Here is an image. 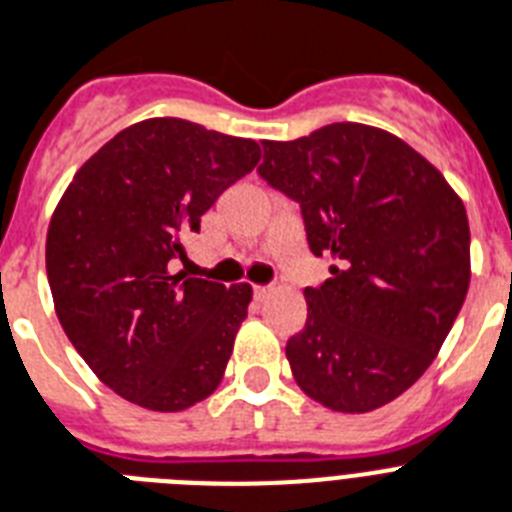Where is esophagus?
Returning a JSON list of instances; mask_svg holds the SVG:
<instances>
[{
  "mask_svg": "<svg viewBox=\"0 0 512 512\" xmlns=\"http://www.w3.org/2000/svg\"><path fill=\"white\" fill-rule=\"evenodd\" d=\"M252 292H255V300H265V295H268V287H260V284H255V287H252Z\"/></svg>",
  "mask_w": 512,
  "mask_h": 512,
  "instance_id": "esophagus-1",
  "label": "esophagus"
}]
</instances>
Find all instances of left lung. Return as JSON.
I'll list each match as a JSON object with an SVG mask.
<instances>
[{"label": "left lung", "mask_w": 512, "mask_h": 512, "mask_svg": "<svg viewBox=\"0 0 512 512\" xmlns=\"http://www.w3.org/2000/svg\"><path fill=\"white\" fill-rule=\"evenodd\" d=\"M265 183L300 204L308 247L332 255L287 342L305 396L332 412L380 409L420 380L470 284L465 204L433 164L369 124L263 140Z\"/></svg>", "instance_id": "1"}]
</instances>
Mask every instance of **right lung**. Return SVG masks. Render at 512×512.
Instances as JSON below:
<instances>
[{"mask_svg":"<svg viewBox=\"0 0 512 512\" xmlns=\"http://www.w3.org/2000/svg\"><path fill=\"white\" fill-rule=\"evenodd\" d=\"M257 162L255 140L146 119L90 156L58 201L44 257L60 327L132 404L183 412L223 380L252 287L188 279L170 263Z\"/></svg>","mask_w":512,"mask_h":512,"instance_id":"1","label":"right lung"}]
</instances>
